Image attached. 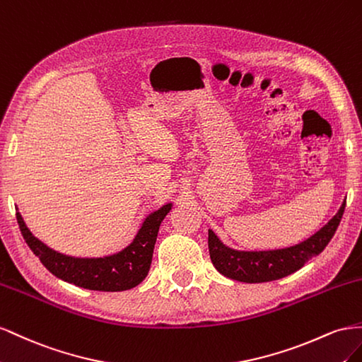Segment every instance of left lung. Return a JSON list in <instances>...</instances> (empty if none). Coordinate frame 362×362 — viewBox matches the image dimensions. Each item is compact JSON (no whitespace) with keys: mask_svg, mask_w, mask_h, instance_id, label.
<instances>
[{"mask_svg":"<svg viewBox=\"0 0 362 362\" xmlns=\"http://www.w3.org/2000/svg\"><path fill=\"white\" fill-rule=\"evenodd\" d=\"M346 200L341 208L308 240L286 249L261 250V252H243L224 245L218 236L209 229V255L214 267L223 276L233 281L245 284L272 282L296 273L314 256L320 255L332 240L339 221L343 218Z\"/></svg>","mask_w":362,"mask_h":362,"instance_id":"left-lung-1","label":"left lung"}]
</instances>
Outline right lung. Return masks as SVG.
<instances>
[{"mask_svg":"<svg viewBox=\"0 0 362 362\" xmlns=\"http://www.w3.org/2000/svg\"><path fill=\"white\" fill-rule=\"evenodd\" d=\"M171 208L173 203H167L151 212L126 249L103 257H74L59 253L30 232L19 212H16V220L30 249L56 277L86 290L126 291L139 285L148 274L159 226Z\"/></svg>","mask_w":362,"mask_h":362,"instance_id":"right-lung-1","label":"right lung"}]
</instances>
